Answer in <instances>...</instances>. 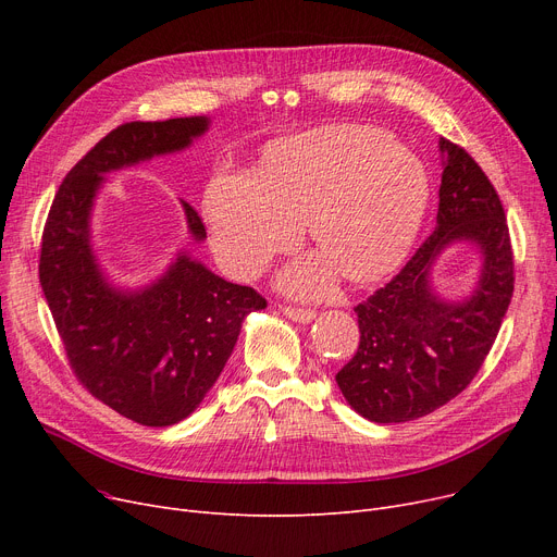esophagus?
<instances>
[{"label": "esophagus", "mask_w": 557, "mask_h": 557, "mask_svg": "<svg viewBox=\"0 0 557 557\" xmlns=\"http://www.w3.org/2000/svg\"><path fill=\"white\" fill-rule=\"evenodd\" d=\"M282 313L290 320H296V323H309V320L315 318L313 309H305V307H294V305H280Z\"/></svg>", "instance_id": "34e87169"}]
</instances>
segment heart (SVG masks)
<instances>
[{"mask_svg": "<svg viewBox=\"0 0 557 557\" xmlns=\"http://www.w3.org/2000/svg\"><path fill=\"white\" fill-rule=\"evenodd\" d=\"M429 200L426 175L395 139L370 126H332L277 141L259 171H221L205 191L212 244L223 267L252 277L294 248L309 219L320 255L282 284L325 296L334 270L349 282L388 273L411 248Z\"/></svg>", "mask_w": 557, "mask_h": 557, "instance_id": "heart-1", "label": "heart"}]
</instances>
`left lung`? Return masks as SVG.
Returning a JSON list of instances; mask_svg holds the SVG:
<instances>
[{"label":"left lung","instance_id":"obj_1","mask_svg":"<svg viewBox=\"0 0 557 557\" xmlns=\"http://www.w3.org/2000/svg\"><path fill=\"white\" fill-rule=\"evenodd\" d=\"M445 169L431 237L382 288L355 307L359 347L336 374L349 406L370 422L418 420L460 395L502 330L515 288V257L504 205L462 146L441 137ZM484 252L475 294L451 306L432 296L428 269L451 240Z\"/></svg>","mask_w":557,"mask_h":557}]
</instances>
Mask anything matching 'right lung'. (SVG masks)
I'll return each instance as SVG.
<instances>
[{
  "instance_id": "1",
  "label": "right lung",
  "mask_w": 557,
  "mask_h": 557,
  "mask_svg": "<svg viewBox=\"0 0 557 557\" xmlns=\"http://www.w3.org/2000/svg\"><path fill=\"white\" fill-rule=\"evenodd\" d=\"M208 131L205 116L128 122L87 151L58 187L42 230L40 284L78 384L144 426L185 420L214 386L250 311L267 298L225 282L185 252L137 294L112 288L90 248V210L101 175L181 151ZM189 232L205 225L183 202Z\"/></svg>"
}]
</instances>
